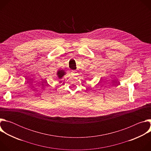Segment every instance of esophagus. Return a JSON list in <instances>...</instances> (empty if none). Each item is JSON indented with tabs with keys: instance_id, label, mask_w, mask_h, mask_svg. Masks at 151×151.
Listing matches in <instances>:
<instances>
[{
	"instance_id": "34e87169",
	"label": "esophagus",
	"mask_w": 151,
	"mask_h": 151,
	"mask_svg": "<svg viewBox=\"0 0 151 151\" xmlns=\"http://www.w3.org/2000/svg\"><path fill=\"white\" fill-rule=\"evenodd\" d=\"M71 73H72V75H76L78 74V72H77L76 70H72V72H71Z\"/></svg>"
}]
</instances>
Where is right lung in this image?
Instances as JSON below:
<instances>
[{
	"mask_svg": "<svg viewBox=\"0 0 151 151\" xmlns=\"http://www.w3.org/2000/svg\"><path fill=\"white\" fill-rule=\"evenodd\" d=\"M65 74H66V72H64V70H60L57 73V75L59 79H61Z\"/></svg>",
	"mask_w": 151,
	"mask_h": 151,
	"instance_id": "1",
	"label": "right lung"
}]
</instances>
